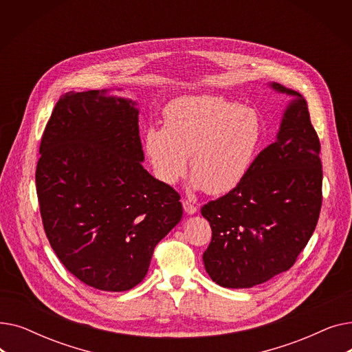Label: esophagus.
<instances>
[{
    "mask_svg": "<svg viewBox=\"0 0 352 352\" xmlns=\"http://www.w3.org/2000/svg\"><path fill=\"white\" fill-rule=\"evenodd\" d=\"M182 207H184V211H186L187 214H190V215H192V214H195L197 212V207L195 206H192L190 201H186L184 199L182 201Z\"/></svg>",
    "mask_w": 352,
    "mask_h": 352,
    "instance_id": "obj_1",
    "label": "esophagus"
}]
</instances>
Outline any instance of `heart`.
Returning a JSON list of instances; mask_svg holds the SVG:
<instances>
[{"mask_svg": "<svg viewBox=\"0 0 352 352\" xmlns=\"http://www.w3.org/2000/svg\"><path fill=\"white\" fill-rule=\"evenodd\" d=\"M263 140V124L252 108L214 96L181 97L164 109V126L144 137L154 175L174 186L190 170L191 186L211 195L236 188L248 174Z\"/></svg>", "mask_w": 352, "mask_h": 352, "instance_id": "1", "label": "heart"}]
</instances>
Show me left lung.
I'll return each mask as SVG.
<instances>
[{
    "instance_id": "8db88e82",
    "label": "left lung",
    "mask_w": 352,
    "mask_h": 352,
    "mask_svg": "<svg viewBox=\"0 0 352 352\" xmlns=\"http://www.w3.org/2000/svg\"><path fill=\"white\" fill-rule=\"evenodd\" d=\"M270 87L294 97L275 142L256 155L236 188L201 208L212 230L202 261L226 288H251L289 270L321 211V145L307 101L281 84Z\"/></svg>"
}]
</instances>
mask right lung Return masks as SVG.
<instances>
[{"instance_id": "add662e5", "label": "right lung", "mask_w": 352, "mask_h": 352, "mask_svg": "<svg viewBox=\"0 0 352 352\" xmlns=\"http://www.w3.org/2000/svg\"><path fill=\"white\" fill-rule=\"evenodd\" d=\"M35 182L48 241L84 284L128 291L155 245L182 218L179 194L144 166L138 109L105 89L69 91L55 104Z\"/></svg>"}]
</instances>
